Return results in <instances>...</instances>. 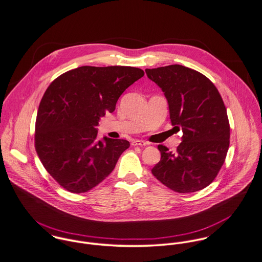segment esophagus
<instances>
[{
	"instance_id": "obj_1",
	"label": "esophagus",
	"mask_w": 262,
	"mask_h": 262,
	"mask_svg": "<svg viewBox=\"0 0 262 262\" xmlns=\"http://www.w3.org/2000/svg\"><path fill=\"white\" fill-rule=\"evenodd\" d=\"M132 145L133 146H140V147H143V146H147L148 144L145 142V141H142V140H135L132 142Z\"/></svg>"
}]
</instances>
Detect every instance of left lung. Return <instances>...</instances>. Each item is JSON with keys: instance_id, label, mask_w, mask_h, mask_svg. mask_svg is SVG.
<instances>
[{"instance_id": "8db88e82", "label": "left lung", "mask_w": 262, "mask_h": 262, "mask_svg": "<svg viewBox=\"0 0 262 262\" xmlns=\"http://www.w3.org/2000/svg\"><path fill=\"white\" fill-rule=\"evenodd\" d=\"M163 91L171 123L182 130L175 152L159 145L161 160L152 169L158 180L179 193L199 191L212 182L230 144L227 110L215 86L203 74L171 64L147 69Z\"/></svg>"}]
</instances>
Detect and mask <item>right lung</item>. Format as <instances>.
Instances as JSON below:
<instances>
[{
    "instance_id": "1",
    "label": "right lung",
    "mask_w": 262,
    "mask_h": 262,
    "mask_svg": "<svg viewBox=\"0 0 262 262\" xmlns=\"http://www.w3.org/2000/svg\"><path fill=\"white\" fill-rule=\"evenodd\" d=\"M144 74L134 67L83 66L60 75L47 89L37 111L35 149L64 189L74 193L92 189L129 147L126 140H97V126Z\"/></svg>"
}]
</instances>
